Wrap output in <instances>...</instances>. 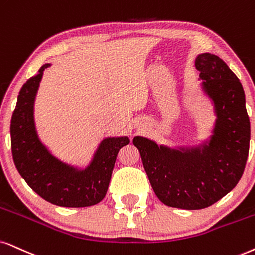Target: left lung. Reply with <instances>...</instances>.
<instances>
[{"instance_id": "obj_1", "label": "left lung", "mask_w": 255, "mask_h": 255, "mask_svg": "<svg viewBox=\"0 0 255 255\" xmlns=\"http://www.w3.org/2000/svg\"><path fill=\"white\" fill-rule=\"evenodd\" d=\"M195 67L217 115L209 140L176 149L142 136L133 140L157 198L182 209L206 208L228 194L243 176L250 150V118L239 79L213 54H200Z\"/></svg>"}]
</instances>
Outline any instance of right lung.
I'll use <instances>...</instances> for the list:
<instances>
[{
    "label": "right lung",
    "instance_id": "right-lung-1",
    "mask_svg": "<svg viewBox=\"0 0 255 255\" xmlns=\"http://www.w3.org/2000/svg\"><path fill=\"white\" fill-rule=\"evenodd\" d=\"M46 63L22 86L10 124L11 153L20 175L41 198L61 207H88L107 193L119 150L127 136L106 137L92 161L80 169L57 159L41 142L34 120V104Z\"/></svg>",
    "mask_w": 255,
    "mask_h": 255
}]
</instances>
